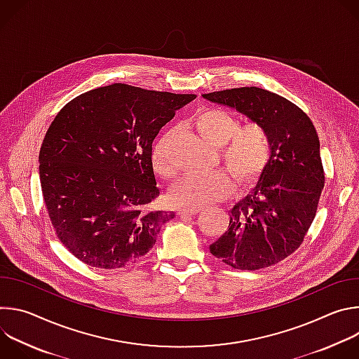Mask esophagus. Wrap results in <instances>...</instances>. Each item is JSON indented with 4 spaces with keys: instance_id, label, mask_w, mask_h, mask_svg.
<instances>
[{
    "instance_id": "1",
    "label": "esophagus",
    "mask_w": 359,
    "mask_h": 359,
    "mask_svg": "<svg viewBox=\"0 0 359 359\" xmlns=\"http://www.w3.org/2000/svg\"><path fill=\"white\" fill-rule=\"evenodd\" d=\"M198 212H200V209L183 208V209H179V210H177V215H179L180 217H183V216H189V215H196V213H198Z\"/></svg>"
}]
</instances>
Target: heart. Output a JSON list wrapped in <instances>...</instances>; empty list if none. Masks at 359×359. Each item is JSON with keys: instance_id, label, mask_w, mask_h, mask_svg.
I'll return each instance as SVG.
<instances>
[{"instance_id": "1", "label": "heart", "mask_w": 359, "mask_h": 359, "mask_svg": "<svg viewBox=\"0 0 359 359\" xmlns=\"http://www.w3.org/2000/svg\"><path fill=\"white\" fill-rule=\"evenodd\" d=\"M193 125L198 135L212 146L220 147V158L238 182H250L267 166L271 155L269 132L260 123L240 126L227 111L209 108L200 111ZM173 135L165 133L153 149V166L165 179L177 175V165L172 155ZM231 191V180L223 170L209 175H189L173 186L169 197L179 208H204Z\"/></svg>"}]
</instances>
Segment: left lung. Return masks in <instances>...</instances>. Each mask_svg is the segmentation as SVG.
<instances>
[{
	"label": "left lung",
	"mask_w": 359,
	"mask_h": 359,
	"mask_svg": "<svg viewBox=\"0 0 359 359\" xmlns=\"http://www.w3.org/2000/svg\"><path fill=\"white\" fill-rule=\"evenodd\" d=\"M266 128L271 155L254 187L229 212L210 252L237 270H259L292 254L309 231L324 189L317 130L298 107L262 88L203 93Z\"/></svg>",
	"instance_id": "1"
}]
</instances>
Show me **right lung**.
<instances>
[{
	"label": "right lung",
	"instance_id": "add662e5",
	"mask_svg": "<svg viewBox=\"0 0 359 359\" xmlns=\"http://www.w3.org/2000/svg\"><path fill=\"white\" fill-rule=\"evenodd\" d=\"M196 95L114 83L85 92L50 123L39 150L45 206L61 243L82 263L121 269L155 245L175 212L159 196L151 144Z\"/></svg>",
	"mask_w": 359,
	"mask_h": 359
}]
</instances>
